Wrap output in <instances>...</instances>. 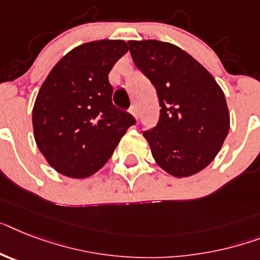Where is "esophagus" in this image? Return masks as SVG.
<instances>
[{
  "mask_svg": "<svg viewBox=\"0 0 260 260\" xmlns=\"http://www.w3.org/2000/svg\"><path fill=\"white\" fill-rule=\"evenodd\" d=\"M130 113H132V115L135 118V119H138V111H137V107L133 106L132 109H130Z\"/></svg>",
  "mask_w": 260,
  "mask_h": 260,
  "instance_id": "1",
  "label": "esophagus"
}]
</instances>
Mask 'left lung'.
<instances>
[{
    "mask_svg": "<svg viewBox=\"0 0 260 260\" xmlns=\"http://www.w3.org/2000/svg\"><path fill=\"white\" fill-rule=\"evenodd\" d=\"M135 66L151 81L160 106L155 128L143 132L156 165L175 178L211 164L230 130L224 93L195 58L169 42L128 41Z\"/></svg>",
    "mask_w": 260,
    "mask_h": 260,
    "instance_id": "8db88e82",
    "label": "left lung"
}]
</instances>
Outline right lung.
I'll use <instances>...</instances> for the list:
<instances>
[{
  "label": "right lung",
  "instance_id": "obj_1",
  "mask_svg": "<svg viewBox=\"0 0 260 260\" xmlns=\"http://www.w3.org/2000/svg\"><path fill=\"white\" fill-rule=\"evenodd\" d=\"M127 50L122 40L79 45L42 83L31 113L34 139L57 173L74 179L91 177L135 123L133 115L113 106L109 83V73Z\"/></svg>",
  "mask_w": 260,
  "mask_h": 260
}]
</instances>
